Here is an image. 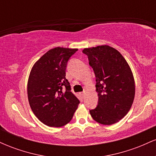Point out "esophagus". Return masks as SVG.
<instances>
[{"label":"esophagus","instance_id":"obj_1","mask_svg":"<svg viewBox=\"0 0 156 156\" xmlns=\"http://www.w3.org/2000/svg\"><path fill=\"white\" fill-rule=\"evenodd\" d=\"M85 94H86V92H85V91H83V92L80 93V94H81V96L83 97V98H84V96H85Z\"/></svg>","mask_w":156,"mask_h":156}]
</instances>
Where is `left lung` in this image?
<instances>
[{
  "label": "left lung",
  "instance_id": "obj_1",
  "mask_svg": "<svg viewBox=\"0 0 156 156\" xmlns=\"http://www.w3.org/2000/svg\"><path fill=\"white\" fill-rule=\"evenodd\" d=\"M96 77L98 105L89 111L102 125L117 123L128 114L135 97V81L129 64L117 50L106 45L84 48Z\"/></svg>",
  "mask_w": 156,
  "mask_h": 156
}]
</instances>
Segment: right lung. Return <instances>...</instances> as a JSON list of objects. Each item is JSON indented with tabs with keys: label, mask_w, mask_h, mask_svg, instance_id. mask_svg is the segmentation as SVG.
<instances>
[{
	"label": "right lung",
	"mask_w": 156,
	"mask_h": 156,
	"mask_svg": "<svg viewBox=\"0 0 156 156\" xmlns=\"http://www.w3.org/2000/svg\"><path fill=\"white\" fill-rule=\"evenodd\" d=\"M77 51V48H53L31 68L27 85L28 102L36 117L48 126L67 125L80 103L70 92V83L65 78L68 60Z\"/></svg>",
	"instance_id": "add662e5"
}]
</instances>
